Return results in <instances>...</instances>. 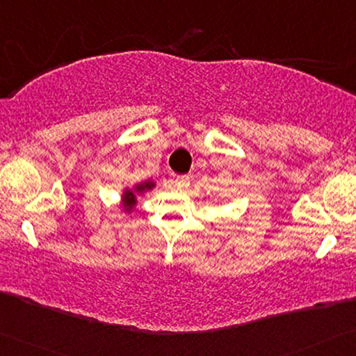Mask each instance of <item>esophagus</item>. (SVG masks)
Returning <instances> with one entry per match:
<instances>
[{
    "label": "esophagus",
    "mask_w": 356,
    "mask_h": 356,
    "mask_svg": "<svg viewBox=\"0 0 356 356\" xmlns=\"http://www.w3.org/2000/svg\"><path fill=\"white\" fill-rule=\"evenodd\" d=\"M189 183H191L189 175H179V177H177V179H175V184H177L178 189L188 188Z\"/></svg>",
    "instance_id": "esophagus-1"
}]
</instances>
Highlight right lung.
I'll return each mask as SVG.
<instances>
[{
    "label": "right lung",
    "instance_id": "1",
    "mask_svg": "<svg viewBox=\"0 0 356 356\" xmlns=\"http://www.w3.org/2000/svg\"><path fill=\"white\" fill-rule=\"evenodd\" d=\"M152 186H154V183H152V181H147V183H143V184H138V186H136V188H135V193H143V191H146V189H151ZM135 193H134V191H127V193L124 194L125 209L132 210L134 207H135V200H136Z\"/></svg>",
    "mask_w": 356,
    "mask_h": 356
}]
</instances>
